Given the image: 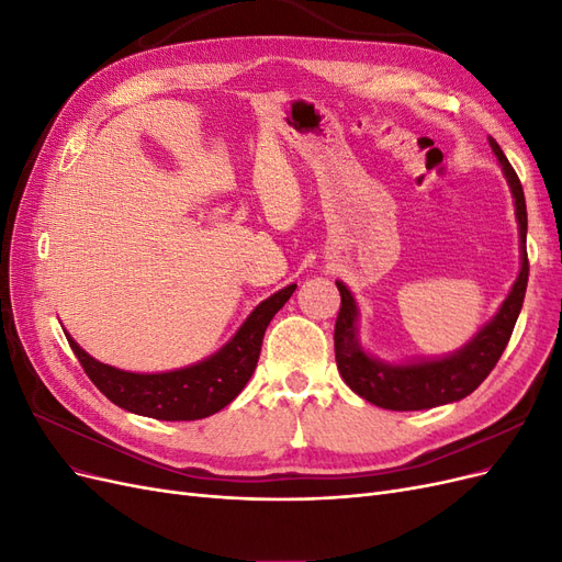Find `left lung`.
<instances>
[{"label":"left lung","instance_id":"1","mask_svg":"<svg viewBox=\"0 0 562 562\" xmlns=\"http://www.w3.org/2000/svg\"><path fill=\"white\" fill-rule=\"evenodd\" d=\"M490 147L495 151L502 171L506 176L512 194L516 199V220L520 229V274L512 288V293L502 302L495 318L475 333L469 345L459 351L443 356V359H424L413 363H384L375 356H370L361 342L356 321H359V307L349 288L337 281V291L342 295L335 321V361L342 380L349 384L353 394H359L372 405H380L384 411H427V407L446 405L467 398L473 389L490 375L497 366L502 351L512 339L518 314L522 310V297L527 288V211L522 184L514 171V166L504 157L502 147L495 138H490Z\"/></svg>","mask_w":562,"mask_h":562}]
</instances>
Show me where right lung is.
Masks as SVG:
<instances>
[{
	"label": "right lung",
	"instance_id": "1",
	"mask_svg": "<svg viewBox=\"0 0 562 562\" xmlns=\"http://www.w3.org/2000/svg\"><path fill=\"white\" fill-rule=\"evenodd\" d=\"M295 288V283L288 285L260 302L229 342L209 359L168 372H126L112 368L95 361L70 335L65 337L83 372L114 405L124 407L128 413L164 422L203 419L223 411L241 394L255 366H258L269 321L291 300Z\"/></svg>",
	"mask_w": 562,
	"mask_h": 562
}]
</instances>
